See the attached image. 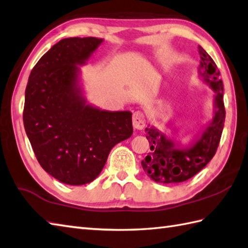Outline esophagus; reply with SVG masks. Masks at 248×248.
I'll list each match as a JSON object with an SVG mask.
<instances>
[{"mask_svg": "<svg viewBox=\"0 0 248 248\" xmlns=\"http://www.w3.org/2000/svg\"><path fill=\"white\" fill-rule=\"evenodd\" d=\"M132 124L134 129L142 130L145 127V117L142 111H135L132 116Z\"/></svg>", "mask_w": 248, "mask_h": 248, "instance_id": "esophagus-1", "label": "esophagus"}]
</instances>
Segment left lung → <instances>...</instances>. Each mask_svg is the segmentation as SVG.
Returning <instances> with one entry per match:
<instances>
[{
  "label": "left lung",
  "instance_id": "1",
  "mask_svg": "<svg viewBox=\"0 0 248 248\" xmlns=\"http://www.w3.org/2000/svg\"><path fill=\"white\" fill-rule=\"evenodd\" d=\"M199 53L201 58L199 77L215 93L214 116L187 146L168 138L153 125L145 129L152 152L142 161V167L147 176L156 183L178 184L188 181L211 161L219 144L226 118L224 86L214 60L201 46H199Z\"/></svg>",
  "mask_w": 248,
  "mask_h": 248
}]
</instances>
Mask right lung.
Wrapping results in <instances>:
<instances>
[{
	"label": "right lung",
	"mask_w": 248,
	"mask_h": 248,
	"mask_svg": "<svg viewBox=\"0 0 248 248\" xmlns=\"http://www.w3.org/2000/svg\"><path fill=\"white\" fill-rule=\"evenodd\" d=\"M103 38H63L31 71L26 88L23 124L37 161L66 185L99 176L116 144L133 133L132 113L109 111L87 102L80 69Z\"/></svg>",
	"instance_id": "obj_1"
}]
</instances>
